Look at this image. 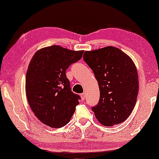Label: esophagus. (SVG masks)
Returning <instances> with one entry per match:
<instances>
[{"label":"esophagus","instance_id":"obj_1","mask_svg":"<svg viewBox=\"0 0 159 159\" xmlns=\"http://www.w3.org/2000/svg\"><path fill=\"white\" fill-rule=\"evenodd\" d=\"M80 96H81V98L82 100H84V98H85V93H82V94L80 95Z\"/></svg>","mask_w":159,"mask_h":159}]
</instances>
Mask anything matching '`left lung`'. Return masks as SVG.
Here are the masks:
<instances>
[{"label":"left lung","instance_id":"1","mask_svg":"<svg viewBox=\"0 0 159 159\" xmlns=\"http://www.w3.org/2000/svg\"><path fill=\"white\" fill-rule=\"evenodd\" d=\"M83 59L98 82L100 99L92 107L106 127L122 123L131 114L138 94V75L133 61L120 49L108 46L85 51Z\"/></svg>","mask_w":159,"mask_h":159}]
</instances>
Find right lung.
I'll return each mask as SVG.
<instances>
[{
  "mask_svg": "<svg viewBox=\"0 0 159 159\" xmlns=\"http://www.w3.org/2000/svg\"><path fill=\"white\" fill-rule=\"evenodd\" d=\"M83 52L51 45L37 51L30 61L26 75L27 98L37 118L47 126L64 127L79 104L80 96L71 90L66 70Z\"/></svg>",
  "mask_w": 159,
  "mask_h": 159,
  "instance_id": "1",
  "label": "right lung"
}]
</instances>
